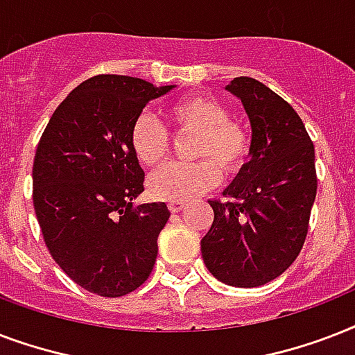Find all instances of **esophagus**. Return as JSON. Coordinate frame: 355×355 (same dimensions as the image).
Wrapping results in <instances>:
<instances>
[{"label":"esophagus","mask_w":355,"mask_h":355,"mask_svg":"<svg viewBox=\"0 0 355 355\" xmlns=\"http://www.w3.org/2000/svg\"><path fill=\"white\" fill-rule=\"evenodd\" d=\"M184 202H178V200H171V202H169V210L173 211V214H178V211L182 210L184 208Z\"/></svg>","instance_id":"esophagus-1"}]
</instances>
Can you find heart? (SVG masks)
<instances>
[{
  "label": "heart",
  "mask_w": 355,
  "mask_h": 355,
  "mask_svg": "<svg viewBox=\"0 0 355 355\" xmlns=\"http://www.w3.org/2000/svg\"><path fill=\"white\" fill-rule=\"evenodd\" d=\"M177 132H195L189 164H169L149 180L150 193L162 200H193L214 188L223 173L241 169L248 156V138L228 108L205 94L180 97L167 108ZM130 149L145 167L164 164L171 149V136L158 119L141 114L130 127Z\"/></svg>",
  "instance_id": "heart-1"
}]
</instances>
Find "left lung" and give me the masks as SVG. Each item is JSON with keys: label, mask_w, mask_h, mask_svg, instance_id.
<instances>
[{"label": "left lung", "mask_w": 355, "mask_h": 355, "mask_svg": "<svg viewBox=\"0 0 355 355\" xmlns=\"http://www.w3.org/2000/svg\"><path fill=\"white\" fill-rule=\"evenodd\" d=\"M227 90L250 119V160L225 195L208 200L214 223L200 241L206 267L234 287H258L297 259L317 195L315 147L295 108L252 77H236Z\"/></svg>", "instance_id": "8db88e82"}]
</instances>
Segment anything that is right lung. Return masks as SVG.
<instances>
[{
	"mask_svg": "<svg viewBox=\"0 0 355 355\" xmlns=\"http://www.w3.org/2000/svg\"><path fill=\"white\" fill-rule=\"evenodd\" d=\"M175 86L125 75L80 83L53 112L36 147L33 205L53 259L101 297L138 289L155 267L166 202L134 206L145 173L130 127L145 105Z\"/></svg>",
	"mask_w": 355,
	"mask_h": 355,
	"instance_id": "1",
	"label": "right lung"
}]
</instances>
